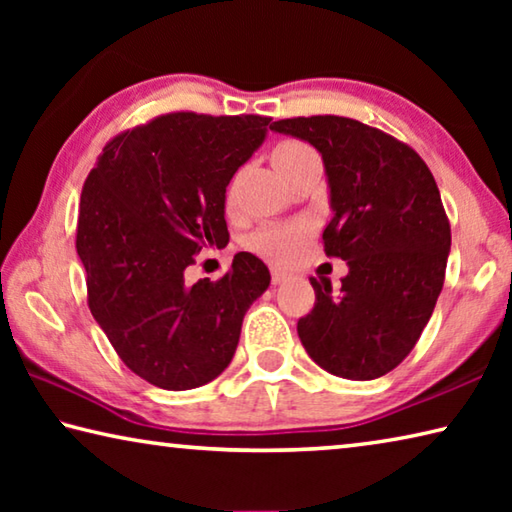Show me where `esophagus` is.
<instances>
[{
    "label": "esophagus",
    "instance_id": "obj_1",
    "mask_svg": "<svg viewBox=\"0 0 512 512\" xmlns=\"http://www.w3.org/2000/svg\"><path fill=\"white\" fill-rule=\"evenodd\" d=\"M284 280H287V273H284L282 268L273 266V268H271V282H273V284H280V282H284Z\"/></svg>",
    "mask_w": 512,
    "mask_h": 512
}]
</instances>
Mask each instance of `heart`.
Listing matches in <instances>:
<instances>
[{"mask_svg":"<svg viewBox=\"0 0 512 512\" xmlns=\"http://www.w3.org/2000/svg\"><path fill=\"white\" fill-rule=\"evenodd\" d=\"M318 158L316 151L309 144L300 140H284L273 146L271 162L273 167L287 176L291 169H296L298 164ZM225 207H232V192L225 196ZM307 225L305 223H271L264 228L255 230L253 235L246 239V246L253 253L271 259L275 264H287L298 255L302 241L307 239Z\"/></svg>","mask_w":512,"mask_h":512,"instance_id":"b5f03b06","label":"heart"}]
</instances>
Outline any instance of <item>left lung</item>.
I'll list each match as a JSON object with an SVG mask.
<instances>
[{"instance_id":"8db88e82","label":"left lung","mask_w":512,"mask_h":512,"mask_svg":"<svg viewBox=\"0 0 512 512\" xmlns=\"http://www.w3.org/2000/svg\"><path fill=\"white\" fill-rule=\"evenodd\" d=\"M323 155L334 216L327 257L348 262L341 289L311 277L314 309L298 336L320 368L377 379L409 357L443 291L452 230L436 180L409 144L350 117L273 121Z\"/></svg>"}]
</instances>
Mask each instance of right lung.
Returning a JSON list of instances; mask_svg holds the SVG:
<instances>
[{"instance_id": "right-lung-1", "label": "right lung", "mask_w": 512, "mask_h": 512, "mask_svg": "<svg viewBox=\"0 0 512 512\" xmlns=\"http://www.w3.org/2000/svg\"><path fill=\"white\" fill-rule=\"evenodd\" d=\"M271 117L169 112L103 146L81 194L76 253L88 307L119 359L164 391H189L235 357L248 307L271 284L237 253L221 280L185 282L205 248H225V187Z\"/></svg>"}]
</instances>
